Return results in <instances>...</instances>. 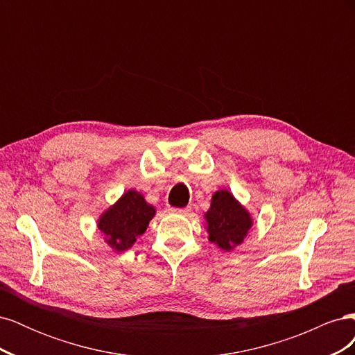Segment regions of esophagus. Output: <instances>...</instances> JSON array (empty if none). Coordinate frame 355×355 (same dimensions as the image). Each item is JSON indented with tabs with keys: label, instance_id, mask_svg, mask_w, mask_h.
<instances>
[{
	"label": "esophagus",
	"instance_id": "34e87169",
	"mask_svg": "<svg viewBox=\"0 0 355 355\" xmlns=\"http://www.w3.org/2000/svg\"><path fill=\"white\" fill-rule=\"evenodd\" d=\"M170 211L178 213V214H184V216H187V214H189V211H191V207H182V209L173 207V209H170Z\"/></svg>",
	"mask_w": 355,
	"mask_h": 355
}]
</instances>
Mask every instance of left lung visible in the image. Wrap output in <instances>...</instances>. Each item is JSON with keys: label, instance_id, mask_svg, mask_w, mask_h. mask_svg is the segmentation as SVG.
Instances as JSON below:
<instances>
[{"label": "left lung", "instance_id": "left-lung-1", "mask_svg": "<svg viewBox=\"0 0 355 355\" xmlns=\"http://www.w3.org/2000/svg\"><path fill=\"white\" fill-rule=\"evenodd\" d=\"M209 240L222 250H231L243 243L252 227L250 214L243 209L228 191H218L211 197L206 213Z\"/></svg>", "mask_w": 355, "mask_h": 355}]
</instances>
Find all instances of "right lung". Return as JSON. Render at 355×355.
<instances>
[{"label": "right lung", "instance_id": "obj_1", "mask_svg": "<svg viewBox=\"0 0 355 355\" xmlns=\"http://www.w3.org/2000/svg\"><path fill=\"white\" fill-rule=\"evenodd\" d=\"M155 209L137 191H128L99 219V230L116 252L127 250L146 231Z\"/></svg>", "mask_w": 355, "mask_h": 355}]
</instances>
